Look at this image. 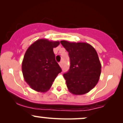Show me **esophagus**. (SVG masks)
Segmentation results:
<instances>
[{"label": "esophagus", "mask_w": 123, "mask_h": 123, "mask_svg": "<svg viewBox=\"0 0 123 123\" xmlns=\"http://www.w3.org/2000/svg\"><path fill=\"white\" fill-rule=\"evenodd\" d=\"M59 65H60L61 67H62V62H60V63H59Z\"/></svg>", "instance_id": "esophagus-1"}]
</instances>
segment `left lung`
Wrapping results in <instances>:
<instances>
[{
    "label": "left lung",
    "mask_w": 123,
    "mask_h": 123,
    "mask_svg": "<svg viewBox=\"0 0 123 123\" xmlns=\"http://www.w3.org/2000/svg\"><path fill=\"white\" fill-rule=\"evenodd\" d=\"M68 52L69 70L63 74L69 91L83 95L97 85L101 73V64L97 51L91 45L83 42L61 41Z\"/></svg>",
    "instance_id": "obj_1"
}]
</instances>
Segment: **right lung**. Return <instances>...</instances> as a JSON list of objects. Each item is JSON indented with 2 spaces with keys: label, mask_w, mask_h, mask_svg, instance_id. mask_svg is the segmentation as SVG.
<instances>
[{
  "label": "right lung",
  "mask_w": 123,
  "mask_h": 123,
  "mask_svg": "<svg viewBox=\"0 0 123 123\" xmlns=\"http://www.w3.org/2000/svg\"><path fill=\"white\" fill-rule=\"evenodd\" d=\"M59 41L46 39L36 40L28 47L22 62L24 78L30 87L37 92L47 91L61 68L55 59L53 49Z\"/></svg>",
  "instance_id": "add662e5"
}]
</instances>
